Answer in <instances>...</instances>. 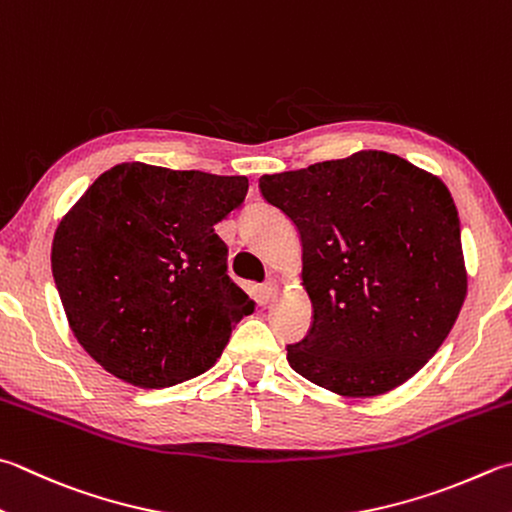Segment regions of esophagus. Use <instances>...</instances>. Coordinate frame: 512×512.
<instances>
[{"label": "esophagus", "mask_w": 512, "mask_h": 512, "mask_svg": "<svg viewBox=\"0 0 512 512\" xmlns=\"http://www.w3.org/2000/svg\"><path fill=\"white\" fill-rule=\"evenodd\" d=\"M278 285L276 281H267L263 287H260V292H263V298L265 301H272V298H276V294H278Z\"/></svg>", "instance_id": "34e87169"}]
</instances>
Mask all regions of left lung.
I'll return each instance as SVG.
<instances>
[{
    "mask_svg": "<svg viewBox=\"0 0 512 512\" xmlns=\"http://www.w3.org/2000/svg\"><path fill=\"white\" fill-rule=\"evenodd\" d=\"M260 194L296 225L314 321L287 361L341 397L406 383L446 341L468 292L455 200L394 153L263 176Z\"/></svg>",
    "mask_w": 512,
    "mask_h": 512,
    "instance_id": "8db88e82",
    "label": "left lung"
}]
</instances>
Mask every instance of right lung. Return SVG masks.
Listing matches in <instances>:
<instances>
[{
	"label": "right lung",
	"mask_w": 512,
	"mask_h": 512,
	"mask_svg": "<svg viewBox=\"0 0 512 512\" xmlns=\"http://www.w3.org/2000/svg\"><path fill=\"white\" fill-rule=\"evenodd\" d=\"M245 176L122 162L57 225L51 267L69 325L93 361L138 388L207 372L254 301L227 276L216 225L243 205Z\"/></svg>",
	"instance_id": "add662e5"
}]
</instances>
